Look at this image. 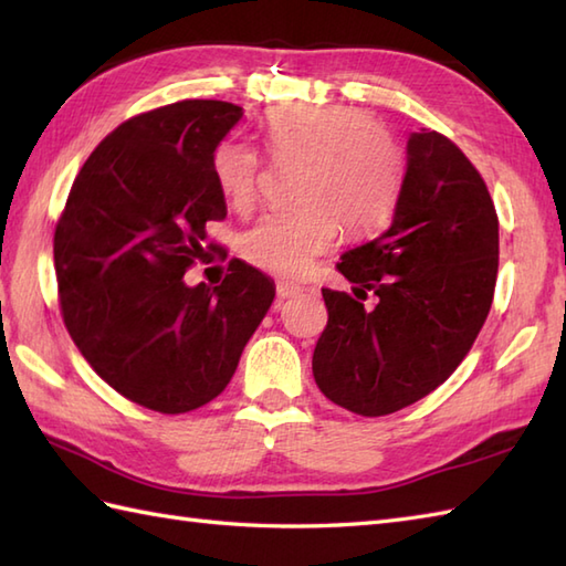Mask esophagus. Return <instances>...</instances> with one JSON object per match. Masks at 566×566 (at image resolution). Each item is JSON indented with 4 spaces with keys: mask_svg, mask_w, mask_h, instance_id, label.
<instances>
[{
    "mask_svg": "<svg viewBox=\"0 0 566 566\" xmlns=\"http://www.w3.org/2000/svg\"><path fill=\"white\" fill-rule=\"evenodd\" d=\"M304 286H298L294 282H276V296L280 298H294L298 294H304Z\"/></svg>",
    "mask_w": 566,
    "mask_h": 566,
    "instance_id": "34e87169",
    "label": "esophagus"
}]
</instances>
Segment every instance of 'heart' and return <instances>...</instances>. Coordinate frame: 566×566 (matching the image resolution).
<instances>
[{
    "mask_svg": "<svg viewBox=\"0 0 566 566\" xmlns=\"http://www.w3.org/2000/svg\"><path fill=\"white\" fill-rule=\"evenodd\" d=\"M264 138L276 158H304L294 209L264 213L240 238V255L252 268L298 276L338 238L367 233L391 209L401 158L387 130L353 106L286 104L264 116ZM213 179L235 211L258 199L262 160L243 140L228 138L213 150Z\"/></svg>",
    "mask_w": 566,
    "mask_h": 566,
    "instance_id": "obj_1",
    "label": "heart"
}]
</instances>
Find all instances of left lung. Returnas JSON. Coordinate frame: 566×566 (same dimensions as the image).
<instances>
[{"instance_id": "left-lung-1", "label": "left lung", "mask_w": 566, "mask_h": 566, "mask_svg": "<svg viewBox=\"0 0 566 566\" xmlns=\"http://www.w3.org/2000/svg\"><path fill=\"white\" fill-rule=\"evenodd\" d=\"M347 292L321 290L328 323L314 350L326 399L357 416H389L436 391L472 350L494 302L499 216L486 182L438 130L411 134L389 226L347 250Z\"/></svg>"}]
</instances>
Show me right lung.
<instances>
[{
    "label": "right lung",
    "instance_id": "1",
    "mask_svg": "<svg viewBox=\"0 0 566 566\" xmlns=\"http://www.w3.org/2000/svg\"><path fill=\"white\" fill-rule=\"evenodd\" d=\"M243 109L185 99L130 116L84 160L53 235L57 302L92 369L128 401L187 413L231 381L274 286L231 260L219 286L185 272L221 245L211 158Z\"/></svg>",
    "mask_w": 566,
    "mask_h": 566
}]
</instances>
